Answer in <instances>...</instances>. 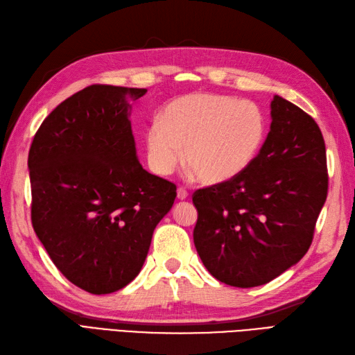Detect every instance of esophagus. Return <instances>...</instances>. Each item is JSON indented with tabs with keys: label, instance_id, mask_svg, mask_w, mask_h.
I'll return each mask as SVG.
<instances>
[{
	"label": "esophagus",
	"instance_id": "obj_1",
	"mask_svg": "<svg viewBox=\"0 0 355 355\" xmlns=\"http://www.w3.org/2000/svg\"><path fill=\"white\" fill-rule=\"evenodd\" d=\"M187 196H189L187 190H184V189H178L177 190V198L180 199V201H184V199H187Z\"/></svg>",
	"mask_w": 355,
	"mask_h": 355
}]
</instances>
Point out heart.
I'll use <instances>...</instances> for the list:
<instances>
[{"label": "heart", "mask_w": 355, "mask_h": 355, "mask_svg": "<svg viewBox=\"0 0 355 355\" xmlns=\"http://www.w3.org/2000/svg\"><path fill=\"white\" fill-rule=\"evenodd\" d=\"M267 121L249 100L222 94H190L172 100L145 132L150 168L168 177L183 156L207 184L241 175L264 145Z\"/></svg>", "instance_id": "heart-1"}]
</instances>
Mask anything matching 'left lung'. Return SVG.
Masks as SVG:
<instances>
[{
  "instance_id": "1",
  "label": "left lung",
  "mask_w": 355,
  "mask_h": 355,
  "mask_svg": "<svg viewBox=\"0 0 355 355\" xmlns=\"http://www.w3.org/2000/svg\"><path fill=\"white\" fill-rule=\"evenodd\" d=\"M327 192L320 127L303 109L275 96L270 132L255 162L241 175L192 195L199 258L226 285L268 284L306 255Z\"/></svg>"
}]
</instances>
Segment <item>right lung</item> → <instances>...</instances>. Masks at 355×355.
I'll list each match as a JSON object with an SVG mask.
<instances>
[{
  "instance_id": "add662e5",
  "label": "right lung",
  "mask_w": 355,
  "mask_h": 355,
  "mask_svg": "<svg viewBox=\"0 0 355 355\" xmlns=\"http://www.w3.org/2000/svg\"><path fill=\"white\" fill-rule=\"evenodd\" d=\"M145 88L89 85L44 118L28 153L31 223L55 267L89 294L139 275L177 186L136 157L129 103Z\"/></svg>"
}]
</instances>
